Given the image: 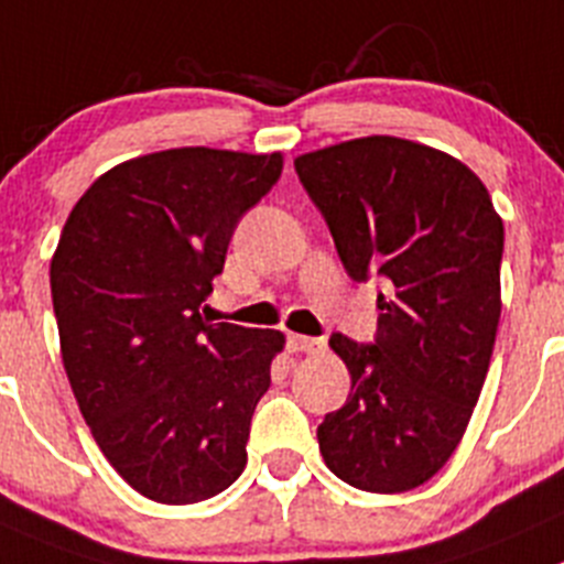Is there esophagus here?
I'll return each mask as SVG.
<instances>
[{
  "mask_svg": "<svg viewBox=\"0 0 564 564\" xmlns=\"http://www.w3.org/2000/svg\"><path fill=\"white\" fill-rule=\"evenodd\" d=\"M288 348H291V351L315 354L324 348V340H318V337H307V335H288Z\"/></svg>",
  "mask_w": 564,
  "mask_h": 564,
  "instance_id": "esophagus-1",
  "label": "esophagus"
}]
</instances>
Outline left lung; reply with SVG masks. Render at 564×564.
I'll use <instances>...</instances> for the list:
<instances>
[{
	"instance_id": "left-lung-1",
	"label": "left lung",
	"mask_w": 564,
	"mask_h": 564,
	"mask_svg": "<svg viewBox=\"0 0 564 564\" xmlns=\"http://www.w3.org/2000/svg\"><path fill=\"white\" fill-rule=\"evenodd\" d=\"M293 163L348 276L388 279L377 343L329 337L351 393L318 426L321 454L357 490H415L459 446L490 368L503 221L468 165L404 138H354Z\"/></svg>"
}]
</instances>
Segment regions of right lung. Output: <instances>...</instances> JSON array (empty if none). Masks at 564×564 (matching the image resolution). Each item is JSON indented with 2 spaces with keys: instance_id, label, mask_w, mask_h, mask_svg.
Segmentation results:
<instances>
[{
  "instance_id": "1",
  "label": "right lung",
  "mask_w": 564,
  "mask_h": 564,
  "mask_svg": "<svg viewBox=\"0 0 564 564\" xmlns=\"http://www.w3.org/2000/svg\"><path fill=\"white\" fill-rule=\"evenodd\" d=\"M282 152L182 147L112 165L83 193L52 257L61 354L116 474L158 503H196L246 468L257 401L285 335L198 313L240 216Z\"/></svg>"
}]
</instances>
